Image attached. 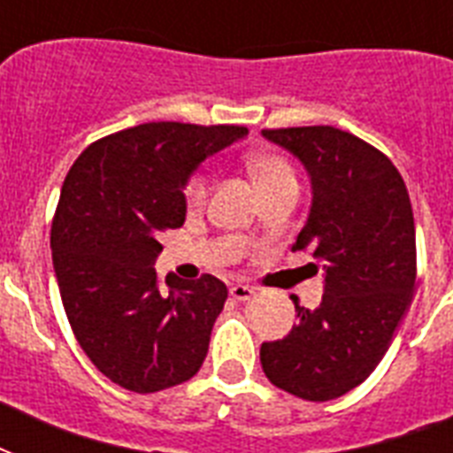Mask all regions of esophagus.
Listing matches in <instances>:
<instances>
[{
  "mask_svg": "<svg viewBox=\"0 0 453 453\" xmlns=\"http://www.w3.org/2000/svg\"><path fill=\"white\" fill-rule=\"evenodd\" d=\"M254 294L256 291L251 289V287H247V284H233V287H230V296H233L234 301H249Z\"/></svg>",
  "mask_w": 453,
  "mask_h": 453,
  "instance_id": "esophagus-1",
  "label": "esophagus"
}]
</instances>
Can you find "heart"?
<instances>
[{
    "label": "heart",
    "instance_id": "b5f03b06",
    "mask_svg": "<svg viewBox=\"0 0 453 453\" xmlns=\"http://www.w3.org/2000/svg\"><path fill=\"white\" fill-rule=\"evenodd\" d=\"M249 171L254 176L258 190L265 195V192H273L277 188H284V185H296V171L289 164V159L277 152H263V155L251 157L249 162ZM185 204L190 209H199V206L206 204V197H209V176L206 171H197L188 178V183L183 188Z\"/></svg>",
    "mask_w": 453,
    "mask_h": 453
}]
</instances>
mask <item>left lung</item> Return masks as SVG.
<instances>
[{
	"instance_id": "obj_1",
	"label": "left lung",
	"mask_w": 453,
	"mask_h": 453,
	"mask_svg": "<svg viewBox=\"0 0 453 453\" xmlns=\"http://www.w3.org/2000/svg\"><path fill=\"white\" fill-rule=\"evenodd\" d=\"M298 157L312 204L294 251L324 270L319 308L296 305L282 341L261 345L270 383L301 400L350 393L379 366L416 284V227L400 171L373 145L334 127L263 129Z\"/></svg>"
}]
</instances>
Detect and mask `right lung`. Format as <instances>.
Returning a JSON list of instances; mask_svg holds the SVG:
<instances>
[{"label":"right lung","instance_id":"right-lung-1","mask_svg":"<svg viewBox=\"0 0 453 453\" xmlns=\"http://www.w3.org/2000/svg\"><path fill=\"white\" fill-rule=\"evenodd\" d=\"M244 127L138 124L96 141L70 166L51 223L53 270L81 350L112 383L157 393L199 372L227 298L219 277L155 273L162 237L185 223L183 188Z\"/></svg>","mask_w":453,"mask_h":453}]
</instances>
